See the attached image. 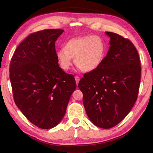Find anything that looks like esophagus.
<instances>
[{
	"label": "esophagus",
	"instance_id": "1",
	"mask_svg": "<svg viewBox=\"0 0 153 153\" xmlns=\"http://www.w3.org/2000/svg\"><path fill=\"white\" fill-rule=\"evenodd\" d=\"M75 81H76V84L78 85V82H79V81H80V77L78 76H76L75 77Z\"/></svg>",
	"mask_w": 153,
	"mask_h": 153
}]
</instances>
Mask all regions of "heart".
Here are the masks:
<instances>
[{"label":"heart","instance_id":"1","mask_svg":"<svg viewBox=\"0 0 153 153\" xmlns=\"http://www.w3.org/2000/svg\"><path fill=\"white\" fill-rule=\"evenodd\" d=\"M106 52L103 39L98 36H87L73 38L56 52L59 66L67 71L75 59V64L82 71L92 72L96 70L102 63Z\"/></svg>","mask_w":153,"mask_h":153}]
</instances>
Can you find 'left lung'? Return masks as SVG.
<instances>
[{
  "label": "left lung",
  "mask_w": 153,
  "mask_h": 153,
  "mask_svg": "<svg viewBox=\"0 0 153 153\" xmlns=\"http://www.w3.org/2000/svg\"><path fill=\"white\" fill-rule=\"evenodd\" d=\"M110 47L101 66L84 74L78 83L88 117L96 126H116L135 105L141 66L134 45L117 34L105 32Z\"/></svg>",
  "instance_id": "obj_1"
}]
</instances>
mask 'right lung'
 I'll return each instance as SVG.
<instances>
[{"label": "right lung", "mask_w": 153, "mask_h": 153, "mask_svg": "<svg viewBox=\"0 0 153 153\" xmlns=\"http://www.w3.org/2000/svg\"><path fill=\"white\" fill-rule=\"evenodd\" d=\"M64 30L32 33L18 45L10 64L15 104L27 119L42 129L52 128L65 115L76 87L74 76L59 67L55 41Z\"/></svg>", "instance_id": "obj_1"}]
</instances>
